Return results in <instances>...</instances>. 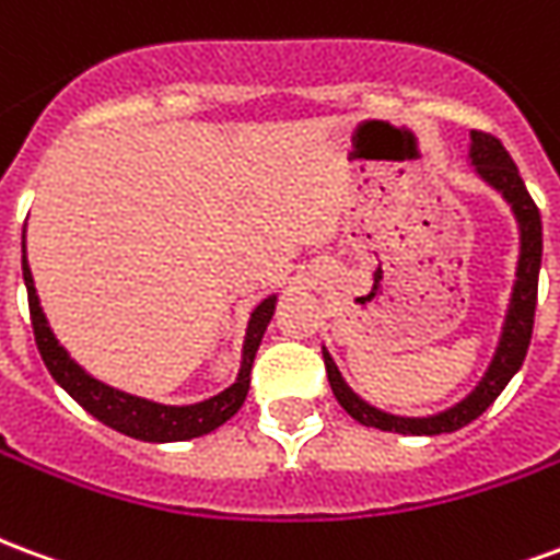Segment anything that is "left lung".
Instances as JSON below:
<instances>
[{"label":"left lung","mask_w":560,"mask_h":560,"mask_svg":"<svg viewBox=\"0 0 560 560\" xmlns=\"http://www.w3.org/2000/svg\"><path fill=\"white\" fill-rule=\"evenodd\" d=\"M468 161L474 173L482 183L494 188L504 197L518 224V260H516V281H513V293H510V305H506L504 327L498 336V348L489 369L482 372L477 387L470 389L468 396L456 405H450L444 411L425 413V417H401V413L381 411L375 405L360 399L348 381L341 377L339 365L332 363V357L324 348V363H327V377L332 396L339 399L345 411L351 413L353 420L381 429V432H399V434H444L456 432L462 425H468L480 417L489 405H492L510 377L516 375L525 353L530 345V329H534V308H537V279H540V257H542V224L540 209L530 200L528 188L518 176V167L510 159V152L501 147V140L482 131H470Z\"/></svg>","instance_id":"left-lung-1"}]
</instances>
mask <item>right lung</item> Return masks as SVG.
I'll return each instance as SVG.
<instances>
[{"label": "right lung", "mask_w": 560, "mask_h": 560, "mask_svg": "<svg viewBox=\"0 0 560 560\" xmlns=\"http://www.w3.org/2000/svg\"><path fill=\"white\" fill-rule=\"evenodd\" d=\"M23 281H26V293H30V315H32V332H35V345L42 353L47 372L54 375L59 387L66 389L71 399L78 401L83 411H90L95 420L110 425L116 432L149 441V444H171V441H191L200 434L215 432L219 425L231 420L233 413L243 408L245 396H248V384H252V363L260 348V339L267 332L269 320L276 315V293L260 300L255 312L248 317L243 341V360H240V372L231 387L221 389L212 399L195 401V405H161V401L140 399L131 396L126 389H116L104 384L98 377H92L86 369L71 360V353L59 345L54 329L47 324L38 293H35V279H32L30 260H26V228H23Z\"/></svg>", "instance_id": "add662e5"}]
</instances>
